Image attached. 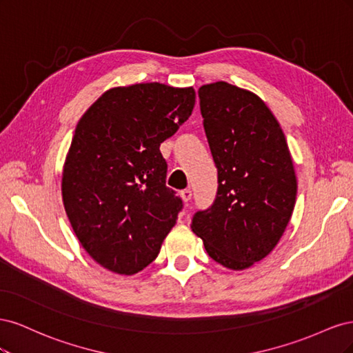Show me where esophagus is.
I'll list each match as a JSON object with an SVG mask.
<instances>
[{
	"instance_id": "1",
	"label": "esophagus",
	"mask_w": 353,
	"mask_h": 353,
	"mask_svg": "<svg viewBox=\"0 0 353 353\" xmlns=\"http://www.w3.org/2000/svg\"><path fill=\"white\" fill-rule=\"evenodd\" d=\"M191 196H193V193H191L190 188H185V190L181 191V197H183V200H184L185 203L191 200Z\"/></svg>"
}]
</instances>
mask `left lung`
Listing matches in <instances>:
<instances>
[{
	"label": "left lung",
	"instance_id": "8db88e82",
	"mask_svg": "<svg viewBox=\"0 0 353 353\" xmlns=\"http://www.w3.org/2000/svg\"><path fill=\"white\" fill-rule=\"evenodd\" d=\"M199 99L218 193L191 228L213 261L245 270L272 252L292 218L293 160L279 121L256 94L219 81L200 87Z\"/></svg>",
	"mask_w": 353,
	"mask_h": 353
}]
</instances>
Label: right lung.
Masks as SVG:
<instances>
[{
  "instance_id": "add662e5",
  "label": "right lung",
  "mask_w": 353,
  "mask_h": 353,
  "mask_svg": "<svg viewBox=\"0 0 353 353\" xmlns=\"http://www.w3.org/2000/svg\"><path fill=\"white\" fill-rule=\"evenodd\" d=\"M193 88L135 83L105 91L74 130L63 205L82 248L103 268L132 275L152 263L183 209L166 187L159 147L191 116Z\"/></svg>"
}]
</instances>
